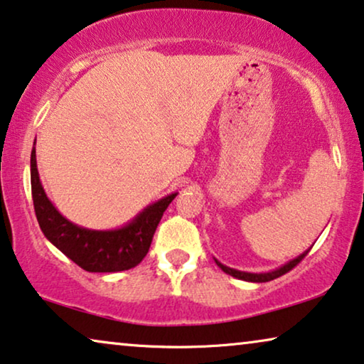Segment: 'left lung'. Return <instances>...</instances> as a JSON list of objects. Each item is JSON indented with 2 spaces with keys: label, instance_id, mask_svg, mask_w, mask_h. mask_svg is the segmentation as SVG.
Wrapping results in <instances>:
<instances>
[{
  "label": "left lung",
  "instance_id": "left-lung-1",
  "mask_svg": "<svg viewBox=\"0 0 364 364\" xmlns=\"http://www.w3.org/2000/svg\"><path fill=\"white\" fill-rule=\"evenodd\" d=\"M314 246V245H312ZM310 250V247H309ZM307 251H304L302 255H299L297 257H294V259H291L289 262H286V264H282L281 267H277V269H272V271H267V272H246V271H238V269H233V267H228L225 264H221V262L218 259H215V262H217V266L220 267L221 271L230 274V276H233L236 279H241V281H246V282H267V281H272V279L276 277H281L282 274H286L292 269L294 266H297L300 261L304 259L305 256H307Z\"/></svg>",
  "mask_w": 364,
  "mask_h": 364
}]
</instances>
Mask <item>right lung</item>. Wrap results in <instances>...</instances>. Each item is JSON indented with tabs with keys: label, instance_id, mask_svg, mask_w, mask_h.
<instances>
[{
	"label": "right lung",
	"instance_id": "1",
	"mask_svg": "<svg viewBox=\"0 0 364 364\" xmlns=\"http://www.w3.org/2000/svg\"><path fill=\"white\" fill-rule=\"evenodd\" d=\"M31 191L42 233L68 259L88 272H118L138 266L149 251L166 208L178 193L172 192L147 205L119 228H85L67 220L47 197L39 178L36 147L31 151Z\"/></svg>",
	"mask_w": 364,
	"mask_h": 364
}]
</instances>
